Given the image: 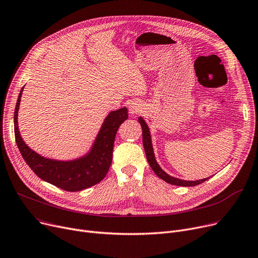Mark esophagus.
I'll use <instances>...</instances> for the list:
<instances>
[{"mask_svg":"<svg viewBox=\"0 0 258 258\" xmlns=\"http://www.w3.org/2000/svg\"><path fill=\"white\" fill-rule=\"evenodd\" d=\"M143 109H144V107L140 102H132L129 105V112L131 114L141 113V112H143Z\"/></svg>","mask_w":258,"mask_h":258,"instance_id":"34e87169","label":"esophagus"}]
</instances>
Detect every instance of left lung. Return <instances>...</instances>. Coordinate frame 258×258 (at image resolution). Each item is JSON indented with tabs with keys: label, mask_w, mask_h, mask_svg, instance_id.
<instances>
[{
	"label": "left lung",
	"mask_w": 258,
	"mask_h": 258,
	"mask_svg": "<svg viewBox=\"0 0 258 258\" xmlns=\"http://www.w3.org/2000/svg\"><path fill=\"white\" fill-rule=\"evenodd\" d=\"M138 122L142 125L143 128V144H144V148H145V152L147 155V159L148 162L150 164V166L152 167V169L154 170V172L162 179L163 181H165L168 184L171 185H176V186H184V187H190V186H196L200 185L204 182H206L209 177H206V179L203 180H198V181H184V180H180L176 179V177L170 176L169 174H167L160 166L159 164L157 163L156 159H155V155H154V151H153V146H152V141H151V134H150V130L149 127L147 125V123L145 122L144 118L142 116L138 117Z\"/></svg>",
	"instance_id": "obj_1"
}]
</instances>
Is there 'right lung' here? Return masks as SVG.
<instances>
[{"instance_id": "add662e5", "label": "right lung", "mask_w": 258, "mask_h": 258, "mask_svg": "<svg viewBox=\"0 0 258 258\" xmlns=\"http://www.w3.org/2000/svg\"><path fill=\"white\" fill-rule=\"evenodd\" d=\"M24 88L18 95L14 111L15 141L23 158L41 180L66 191L74 192L101 182L111 164L116 131L128 118L126 107L109 112L88 155L72 161H57L44 158L31 150L23 141L17 125V114Z\"/></svg>"}]
</instances>
